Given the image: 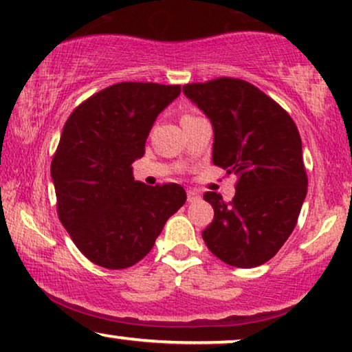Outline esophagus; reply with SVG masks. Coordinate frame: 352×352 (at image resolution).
<instances>
[{"label":"esophagus","instance_id":"1","mask_svg":"<svg viewBox=\"0 0 352 352\" xmlns=\"http://www.w3.org/2000/svg\"><path fill=\"white\" fill-rule=\"evenodd\" d=\"M199 199H200L199 192L194 190V189H187V200L195 201V200H199Z\"/></svg>","mask_w":352,"mask_h":352}]
</instances>
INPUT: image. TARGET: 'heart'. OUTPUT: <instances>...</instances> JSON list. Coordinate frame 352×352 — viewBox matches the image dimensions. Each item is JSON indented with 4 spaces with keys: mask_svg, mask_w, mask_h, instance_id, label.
<instances>
[{
    "mask_svg": "<svg viewBox=\"0 0 352 352\" xmlns=\"http://www.w3.org/2000/svg\"><path fill=\"white\" fill-rule=\"evenodd\" d=\"M194 118H197V115L195 113H192V112H182L181 113V123H186V122H190V120H194Z\"/></svg>",
    "mask_w": 352,
    "mask_h": 352,
    "instance_id": "heart-1",
    "label": "heart"
}]
</instances>
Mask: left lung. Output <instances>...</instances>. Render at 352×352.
Segmentation results:
<instances>
[{"label":"left lung","mask_w":352,"mask_h":352,"mask_svg":"<svg viewBox=\"0 0 352 352\" xmlns=\"http://www.w3.org/2000/svg\"><path fill=\"white\" fill-rule=\"evenodd\" d=\"M182 91L211 120L213 163L237 175L230 201L205 192L214 218L201 237L226 264L261 266L290 237L307 192L296 124L276 100L245 80L223 76L184 85Z\"/></svg>","instance_id":"8db88e82"}]
</instances>
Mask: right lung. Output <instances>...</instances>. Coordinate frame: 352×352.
Returning a JSON list of instances; mask_svg holds the SVG:
<instances>
[{
    "label": "right lung",
    "mask_w": 352,
    "mask_h": 352,
    "mask_svg": "<svg viewBox=\"0 0 352 352\" xmlns=\"http://www.w3.org/2000/svg\"><path fill=\"white\" fill-rule=\"evenodd\" d=\"M179 85L123 81L83 100L62 129L51 163L57 216L76 248L105 269H126L151 252L186 204L179 184L134 181L158 113Z\"/></svg>",
    "instance_id": "right-lung-1"
}]
</instances>
